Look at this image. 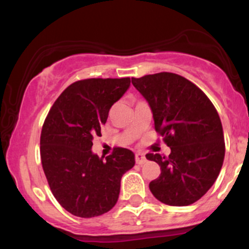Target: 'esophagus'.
Returning <instances> with one entry per match:
<instances>
[{
  "label": "esophagus",
  "mask_w": 249,
  "mask_h": 249,
  "mask_svg": "<svg viewBox=\"0 0 249 249\" xmlns=\"http://www.w3.org/2000/svg\"><path fill=\"white\" fill-rule=\"evenodd\" d=\"M145 161H146V158H145V154H142L141 152L136 153V162H137V164L142 165Z\"/></svg>",
  "instance_id": "esophagus-1"
}]
</instances>
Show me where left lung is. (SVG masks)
Returning <instances> with one entry per match:
<instances>
[{
    "label": "left lung",
    "mask_w": 249,
    "mask_h": 249,
    "mask_svg": "<svg viewBox=\"0 0 249 249\" xmlns=\"http://www.w3.org/2000/svg\"><path fill=\"white\" fill-rule=\"evenodd\" d=\"M132 84L150 104L154 128L171 148L168 157L146 154L161 171L150 191L170 206L198 201L218 178L225 158L218 111L204 91L177 73L132 78Z\"/></svg>",
    "instance_id": "8db88e82"
}]
</instances>
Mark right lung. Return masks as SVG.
Returning <instances> with one entry per match:
<instances>
[{"instance_id": "right-lung-1", "label": "right lung", "mask_w": 249, "mask_h": 249, "mask_svg": "<svg viewBox=\"0 0 249 249\" xmlns=\"http://www.w3.org/2000/svg\"><path fill=\"white\" fill-rule=\"evenodd\" d=\"M130 78H88L69 85L51 107L41 132V160L51 192L68 212L93 218L108 212L121 192L134 154L115 147L103 160L91 151L102 136L111 107L126 92Z\"/></svg>"}]
</instances>
